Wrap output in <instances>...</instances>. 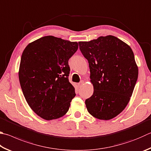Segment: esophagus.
I'll list each match as a JSON object with an SVG mask.
<instances>
[{
	"mask_svg": "<svg viewBox=\"0 0 151 151\" xmlns=\"http://www.w3.org/2000/svg\"><path fill=\"white\" fill-rule=\"evenodd\" d=\"M83 84H84V81H81L80 82V83H78V86L81 87V86H83Z\"/></svg>",
	"mask_w": 151,
	"mask_h": 151,
	"instance_id": "34e87169",
	"label": "esophagus"
}]
</instances>
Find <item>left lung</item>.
Listing matches in <instances>:
<instances>
[{"label":"left lung","mask_w":151,"mask_h":151,"mask_svg":"<svg viewBox=\"0 0 151 151\" xmlns=\"http://www.w3.org/2000/svg\"><path fill=\"white\" fill-rule=\"evenodd\" d=\"M89 63L92 96L85 101L88 111L99 119L109 120L125 108L138 78V67L131 48L113 36L79 42Z\"/></svg>","instance_id":"8db88e82"}]
</instances>
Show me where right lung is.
I'll use <instances>...</instances> for the list:
<instances>
[{
    "label": "right lung",
    "instance_id": "right-lung-1",
    "mask_svg": "<svg viewBox=\"0 0 151 151\" xmlns=\"http://www.w3.org/2000/svg\"><path fill=\"white\" fill-rule=\"evenodd\" d=\"M78 47L77 42L47 35L24 49L19 81L27 103L42 118L58 119L69 109L76 94L68 81V59Z\"/></svg>",
    "mask_w": 151,
    "mask_h": 151
}]
</instances>
